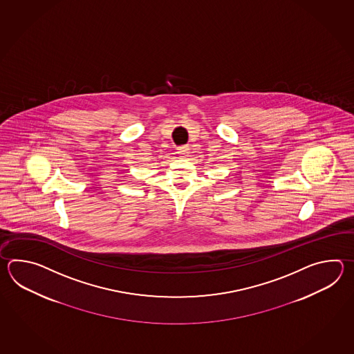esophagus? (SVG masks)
Here are the masks:
<instances>
[{
    "label": "esophagus",
    "mask_w": 354,
    "mask_h": 354,
    "mask_svg": "<svg viewBox=\"0 0 354 354\" xmlns=\"http://www.w3.org/2000/svg\"><path fill=\"white\" fill-rule=\"evenodd\" d=\"M177 153L180 154V157H187V154L189 153V148H188L187 145L178 147V148H177Z\"/></svg>",
    "instance_id": "esophagus-1"
}]
</instances>
